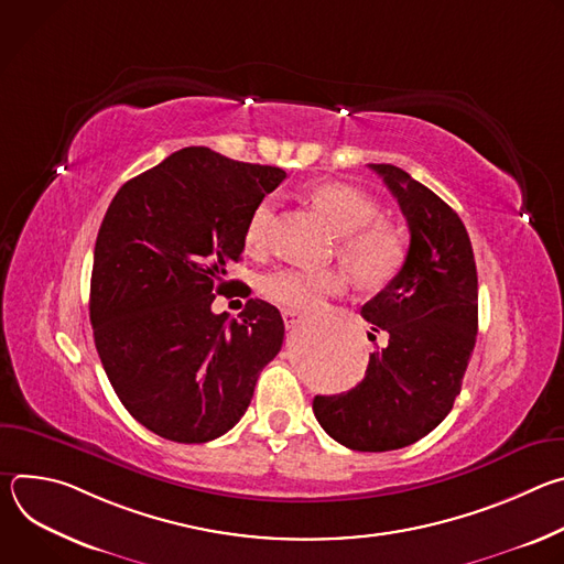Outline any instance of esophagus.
<instances>
[{
  "label": "esophagus",
  "instance_id": "obj_1",
  "mask_svg": "<svg viewBox=\"0 0 564 564\" xmlns=\"http://www.w3.org/2000/svg\"><path fill=\"white\" fill-rule=\"evenodd\" d=\"M301 321H303V314H301V312H296V310H283V324H285L288 330L296 328V326L301 324Z\"/></svg>",
  "mask_w": 564,
  "mask_h": 564
}]
</instances>
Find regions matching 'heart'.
<instances>
[{
  "instance_id": "b5f03b06",
  "label": "heart",
  "mask_w": 564,
  "mask_h": 564,
  "mask_svg": "<svg viewBox=\"0 0 564 564\" xmlns=\"http://www.w3.org/2000/svg\"><path fill=\"white\" fill-rule=\"evenodd\" d=\"M314 205L326 212L341 236V257L352 272L366 283L390 279L404 259V243L399 234L381 225V207L366 192L346 183H326L312 192ZM276 218V203L263 198L250 214L243 243L248 250H263L270 240ZM346 288V276L339 270H305L281 268L263 279V294L299 312L316 310L324 299Z\"/></svg>"
}]
</instances>
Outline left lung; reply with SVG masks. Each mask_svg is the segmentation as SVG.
Instances as JSON below:
<instances>
[{
    "label": "left lung",
    "mask_w": 564,
    "mask_h": 564,
    "mask_svg": "<svg viewBox=\"0 0 564 564\" xmlns=\"http://www.w3.org/2000/svg\"><path fill=\"white\" fill-rule=\"evenodd\" d=\"M370 170L411 229L404 265L361 307L388 344L352 390L316 394L312 411L339 444L381 453L415 444L451 413L477 335V270L464 223L437 194L394 165Z\"/></svg>",
    "instance_id": "8db88e82"
}]
</instances>
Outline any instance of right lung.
Here are the masks:
<instances>
[{
	"mask_svg": "<svg viewBox=\"0 0 564 564\" xmlns=\"http://www.w3.org/2000/svg\"><path fill=\"white\" fill-rule=\"evenodd\" d=\"M285 172L187 147L124 183L98 231L91 326L122 406L178 444L225 435L246 415L279 355L281 312L250 299L238 321L214 314L240 259L252 209ZM250 294V288L240 283Z\"/></svg>",
	"mask_w": 564,
	"mask_h": 564,
	"instance_id": "right-lung-1",
	"label": "right lung"
}]
</instances>
